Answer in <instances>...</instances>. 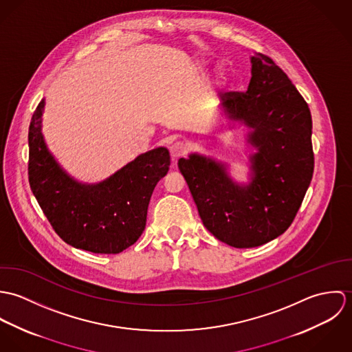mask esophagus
<instances>
[{
  "label": "esophagus",
  "mask_w": 352,
  "mask_h": 352,
  "mask_svg": "<svg viewBox=\"0 0 352 352\" xmlns=\"http://www.w3.org/2000/svg\"><path fill=\"white\" fill-rule=\"evenodd\" d=\"M169 151H170V155H172V158L175 160V158H179V157L184 155V154L188 151V145H187L186 142L177 141V142H175V144H172V145H170Z\"/></svg>",
  "instance_id": "34e87169"
}]
</instances>
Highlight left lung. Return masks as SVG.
<instances>
[{
	"instance_id": "obj_1",
	"label": "left lung",
	"mask_w": 352,
	"mask_h": 352,
	"mask_svg": "<svg viewBox=\"0 0 352 352\" xmlns=\"http://www.w3.org/2000/svg\"><path fill=\"white\" fill-rule=\"evenodd\" d=\"M245 92H229L222 108L251 131L248 184L232 180L226 165L198 153L179 160L206 229L234 248H254L283 234L311 182L314 154L307 102L267 55L251 56Z\"/></svg>"
}]
</instances>
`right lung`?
<instances>
[{"label":"right lung","instance_id":"right-lung-1","mask_svg":"<svg viewBox=\"0 0 352 352\" xmlns=\"http://www.w3.org/2000/svg\"><path fill=\"white\" fill-rule=\"evenodd\" d=\"M43 109L45 99L30 124L28 180L52 229L77 250L115 254L131 247L145 230L153 190L169 170V151H146L100 183L82 184L47 149Z\"/></svg>","mask_w":352,"mask_h":352}]
</instances>
